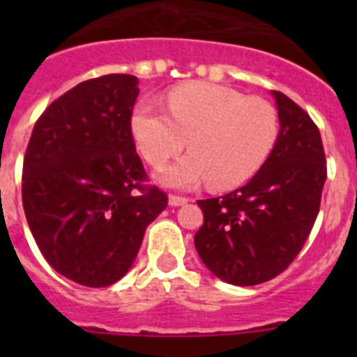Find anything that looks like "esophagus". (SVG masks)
I'll use <instances>...</instances> for the list:
<instances>
[{"instance_id": "34e87169", "label": "esophagus", "mask_w": 357, "mask_h": 357, "mask_svg": "<svg viewBox=\"0 0 357 357\" xmlns=\"http://www.w3.org/2000/svg\"><path fill=\"white\" fill-rule=\"evenodd\" d=\"M184 204H188V198H185V197H178V195H169V206L178 207V206H184Z\"/></svg>"}]
</instances>
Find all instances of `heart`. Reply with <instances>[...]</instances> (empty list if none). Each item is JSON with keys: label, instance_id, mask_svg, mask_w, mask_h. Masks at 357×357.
Instances as JSON below:
<instances>
[{"label": "heart", "instance_id": "heart-1", "mask_svg": "<svg viewBox=\"0 0 357 357\" xmlns=\"http://www.w3.org/2000/svg\"><path fill=\"white\" fill-rule=\"evenodd\" d=\"M168 109L141 100L132 112L134 141L148 164L160 168L191 153L162 175L164 184L189 189L209 181L216 189L245 184L259 172L279 137L275 107L227 85L191 82L168 93Z\"/></svg>", "mask_w": 357, "mask_h": 357}]
</instances>
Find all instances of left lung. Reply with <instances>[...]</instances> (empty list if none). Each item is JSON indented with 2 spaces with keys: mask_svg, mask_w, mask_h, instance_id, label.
Returning <instances> with one entry per match:
<instances>
[{
  "mask_svg": "<svg viewBox=\"0 0 357 357\" xmlns=\"http://www.w3.org/2000/svg\"><path fill=\"white\" fill-rule=\"evenodd\" d=\"M280 132L272 153L248 184L198 200L204 225L195 234L200 259L234 286L273 279L304 247L320 211L327 178L320 130L302 107L273 91Z\"/></svg>",
  "mask_w": 357,
  "mask_h": 357,
  "instance_id": "left-lung-1",
  "label": "left lung"
}]
</instances>
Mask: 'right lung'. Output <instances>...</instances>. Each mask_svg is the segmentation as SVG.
Wrapping results in <instances>:
<instances>
[{
    "mask_svg": "<svg viewBox=\"0 0 357 357\" xmlns=\"http://www.w3.org/2000/svg\"><path fill=\"white\" fill-rule=\"evenodd\" d=\"M132 75H103L46 107L23 160V207L44 259L89 288L114 284L168 206L132 135Z\"/></svg>",
    "mask_w": 357,
    "mask_h": 357,
    "instance_id": "1",
    "label": "right lung"
}]
</instances>
